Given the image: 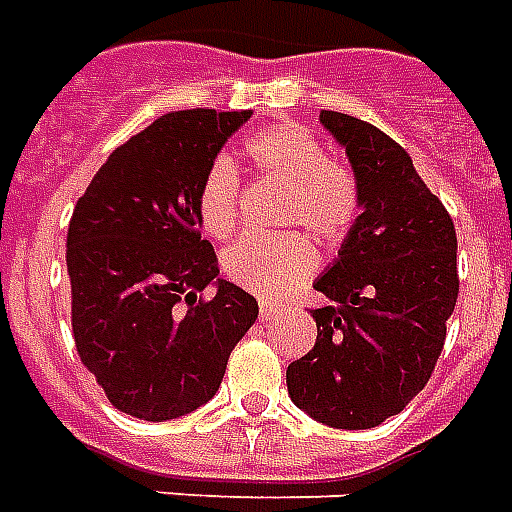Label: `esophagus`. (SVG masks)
Here are the masks:
<instances>
[{"instance_id":"34e87169","label":"esophagus","mask_w":512,"mask_h":512,"mask_svg":"<svg viewBox=\"0 0 512 512\" xmlns=\"http://www.w3.org/2000/svg\"><path fill=\"white\" fill-rule=\"evenodd\" d=\"M278 315V305H272V302H261L259 305V318L261 321H270Z\"/></svg>"}]
</instances>
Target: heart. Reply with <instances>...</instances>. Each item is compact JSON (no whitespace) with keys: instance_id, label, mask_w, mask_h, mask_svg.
<instances>
[{"instance_id":"obj_1","label":"heart","mask_w":512,"mask_h":512,"mask_svg":"<svg viewBox=\"0 0 512 512\" xmlns=\"http://www.w3.org/2000/svg\"><path fill=\"white\" fill-rule=\"evenodd\" d=\"M245 153L261 175L288 186L283 224L307 226L324 240L343 237L359 218V186L329 148L302 124H275L253 134ZM199 221L210 237L224 240L240 218V178L229 159H215L199 186ZM315 248L305 234H248L224 253L226 278L259 297H278L315 270Z\"/></svg>"}]
</instances>
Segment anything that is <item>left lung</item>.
Returning <instances> with one entry per match:
<instances>
[{
  "label": "left lung",
  "instance_id": "1",
  "mask_svg": "<svg viewBox=\"0 0 512 512\" xmlns=\"http://www.w3.org/2000/svg\"><path fill=\"white\" fill-rule=\"evenodd\" d=\"M321 126L351 161L361 213L315 280L313 351L291 361V402L318 424L372 429L432 378L459 297L456 229L413 159L378 126L324 110Z\"/></svg>",
  "mask_w": 512,
  "mask_h": 512
}]
</instances>
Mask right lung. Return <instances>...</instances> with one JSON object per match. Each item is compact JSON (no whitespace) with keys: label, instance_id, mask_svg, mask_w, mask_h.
<instances>
[{"label":"right lung","instance_id":"right-lung-1","mask_svg":"<svg viewBox=\"0 0 512 512\" xmlns=\"http://www.w3.org/2000/svg\"><path fill=\"white\" fill-rule=\"evenodd\" d=\"M251 118L178 110L110 153L67 232L72 334L110 405L169 421L215 397L229 353L259 302L218 278L202 240L199 186L226 140ZM213 285L216 294H198Z\"/></svg>","mask_w":512,"mask_h":512}]
</instances>
